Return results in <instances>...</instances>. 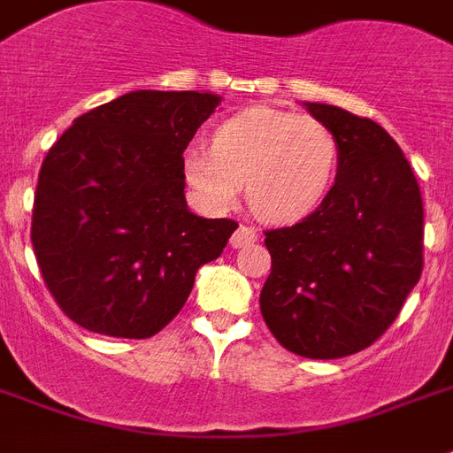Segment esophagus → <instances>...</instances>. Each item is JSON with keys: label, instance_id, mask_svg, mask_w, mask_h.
<instances>
[{"label": "esophagus", "instance_id": "34e87169", "mask_svg": "<svg viewBox=\"0 0 453 453\" xmlns=\"http://www.w3.org/2000/svg\"><path fill=\"white\" fill-rule=\"evenodd\" d=\"M257 237L258 233L254 230V227L240 226L233 233V237H230V244H233L234 250H240V247H247V244H251V242H257Z\"/></svg>", "mask_w": 453, "mask_h": 453}]
</instances>
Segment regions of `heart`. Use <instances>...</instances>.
Instances as JSON below:
<instances>
[{
	"instance_id": "1",
	"label": "heart",
	"mask_w": 453,
	"mask_h": 453,
	"mask_svg": "<svg viewBox=\"0 0 453 453\" xmlns=\"http://www.w3.org/2000/svg\"><path fill=\"white\" fill-rule=\"evenodd\" d=\"M340 144L319 119L254 106L223 120L211 147L185 154V175L219 209L233 206L247 182L251 211L268 223H295L326 199Z\"/></svg>"
}]
</instances>
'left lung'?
Here are the masks:
<instances>
[{
  "instance_id": "8db88e82",
  "label": "left lung",
  "mask_w": 453,
  "mask_h": 453,
  "mask_svg": "<svg viewBox=\"0 0 453 453\" xmlns=\"http://www.w3.org/2000/svg\"><path fill=\"white\" fill-rule=\"evenodd\" d=\"M337 137V178L313 213L265 230L261 316L288 351L342 358L371 347L423 273V199L399 144L371 119L306 104Z\"/></svg>"
}]
</instances>
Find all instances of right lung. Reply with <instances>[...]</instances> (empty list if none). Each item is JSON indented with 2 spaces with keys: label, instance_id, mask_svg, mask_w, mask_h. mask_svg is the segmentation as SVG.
Returning <instances> with one entry per match:
<instances>
[{
  "label": "right lung",
  "instance_id": "obj_1",
  "mask_svg": "<svg viewBox=\"0 0 453 453\" xmlns=\"http://www.w3.org/2000/svg\"><path fill=\"white\" fill-rule=\"evenodd\" d=\"M219 102L137 89L82 113L47 151L30 240L44 285L73 323L151 337L180 313L199 265L223 254L237 223L189 213L182 161Z\"/></svg>",
  "mask_w": 453,
  "mask_h": 453
}]
</instances>
